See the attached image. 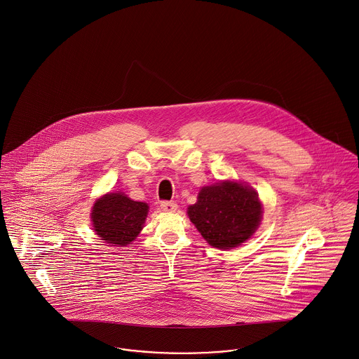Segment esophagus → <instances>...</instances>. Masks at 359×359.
Listing matches in <instances>:
<instances>
[{
    "instance_id": "esophagus-1",
    "label": "esophagus",
    "mask_w": 359,
    "mask_h": 359,
    "mask_svg": "<svg viewBox=\"0 0 359 359\" xmlns=\"http://www.w3.org/2000/svg\"><path fill=\"white\" fill-rule=\"evenodd\" d=\"M161 207L165 212H174L177 210V204L174 201H162Z\"/></svg>"
}]
</instances>
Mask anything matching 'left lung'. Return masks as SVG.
<instances>
[{"label":"left lung","instance_id":"obj_1","mask_svg":"<svg viewBox=\"0 0 359 359\" xmlns=\"http://www.w3.org/2000/svg\"><path fill=\"white\" fill-rule=\"evenodd\" d=\"M262 203L254 188L236 181L203 187L188 215L214 248L231 250L247 241L261 225Z\"/></svg>","mask_w":359,"mask_h":359}]
</instances>
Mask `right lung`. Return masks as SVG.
Here are the masks:
<instances>
[{
	"instance_id": "right-lung-1",
	"label": "right lung",
	"mask_w": 359,
	"mask_h": 359,
	"mask_svg": "<svg viewBox=\"0 0 359 359\" xmlns=\"http://www.w3.org/2000/svg\"><path fill=\"white\" fill-rule=\"evenodd\" d=\"M148 204L134 201L123 194H107L96 200L92 208L93 230L104 243L125 247L135 240L144 228Z\"/></svg>"
}]
</instances>
